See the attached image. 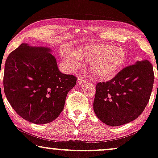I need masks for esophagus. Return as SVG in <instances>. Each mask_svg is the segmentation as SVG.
Masks as SVG:
<instances>
[{
  "mask_svg": "<svg viewBox=\"0 0 158 158\" xmlns=\"http://www.w3.org/2000/svg\"><path fill=\"white\" fill-rule=\"evenodd\" d=\"M86 82V80L84 79V78H83L82 77H77V84H78L83 85V84H84Z\"/></svg>",
  "mask_w": 158,
  "mask_h": 158,
  "instance_id": "esophagus-1",
  "label": "esophagus"
}]
</instances>
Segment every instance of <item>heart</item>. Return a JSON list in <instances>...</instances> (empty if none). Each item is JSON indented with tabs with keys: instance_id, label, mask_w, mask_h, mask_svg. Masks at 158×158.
<instances>
[{
	"instance_id": "1",
	"label": "heart",
	"mask_w": 158,
	"mask_h": 158,
	"mask_svg": "<svg viewBox=\"0 0 158 158\" xmlns=\"http://www.w3.org/2000/svg\"><path fill=\"white\" fill-rule=\"evenodd\" d=\"M62 57L72 69L81 65V59L89 62L90 70L97 78L109 80L122 69L126 60V54L121 48L109 44L85 45L75 54L66 51L62 52Z\"/></svg>"
}]
</instances>
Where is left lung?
Here are the masks:
<instances>
[{
    "instance_id": "obj_1",
    "label": "left lung",
    "mask_w": 158,
    "mask_h": 158,
    "mask_svg": "<svg viewBox=\"0 0 158 158\" xmlns=\"http://www.w3.org/2000/svg\"><path fill=\"white\" fill-rule=\"evenodd\" d=\"M153 66L147 60L136 61L107 82L96 85L93 109L110 126L134 121L146 108L153 88Z\"/></svg>"
}]
</instances>
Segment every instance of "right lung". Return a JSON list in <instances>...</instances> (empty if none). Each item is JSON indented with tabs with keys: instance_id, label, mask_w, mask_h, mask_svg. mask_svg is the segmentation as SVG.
Segmentation results:
<instances>
[{
	"instance_id": "add662e5",
	"label": "right lung",
	"mask_w": 158,
	"mask_h": 158,
	"mask_svg": "<svg viewBox=\"0 0 158 158\" xmlns=\"http://www.w3.org/2000/svg\"><path fill=\"white\" fill-rule=\"evenodd\" d=\"M51 52L50 48L22 43L5 63L6 98L21 117L34 124L55 120L77 81L75 76L60 72Z\"/></svg>"
}]
</instances>
